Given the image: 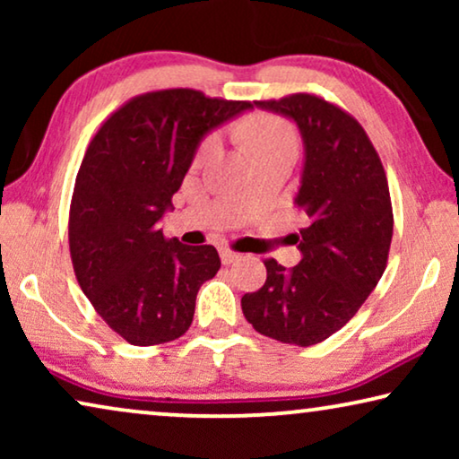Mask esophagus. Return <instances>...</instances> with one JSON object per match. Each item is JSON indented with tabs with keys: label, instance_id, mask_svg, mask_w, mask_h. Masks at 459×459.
<instances>
[{
	"label": "esophagus",
	"instance_id": "esophagus-1",
	"mask_svg": "<svg viewBox=\"0 0 459 459\" xmlns=\"http://www.w3.org/2000/svg\"><path fill=\"white\" fill-rule=\"evenodd\" d=\"M242 255H238V253H234V250L231 248H221V261H223V265H230V263H236L238 259H240Z\"/></svg>",
	"mask_w": 459,
	"mask_h": 459
}]
</instances>
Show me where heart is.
Masks as SVG:
<instances>
[{"mask_svg": "<svg viewBox=\"0 0 459 459\" xmlns=\"http://www.w3.org/2000/svg\"><path fill=\"white\" fill-rule=\"evenodd\" d=\"M242 137L247 146L253 150L255 159L275 152H297L299 140L297 131L286 121L284 117L278 115H255L242 125ZM219 146L217 134H209L200 140L196 152H194V162L204 165L206 160L215 154Z\"/></svg>", "mask_w": 459, "mask_h": 459, "instance_id": "heart-1", "label": "heart"}]
</instances>
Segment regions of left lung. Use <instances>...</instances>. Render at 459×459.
Returning a JSON list of instances; mask_svg holds the SVG:
<instances>
[{"label":"left lung","mask_w":459,"mask_h":459,"mask_svg":"<svg viewBox=\"0 0 459 459\" xmlns=\"http://www.w3.org/2000/svg\"><path fill=\"white\" fill-rule=\"evenodd\" d=\"M297 121L305 169L294 203L309 219L300 230L303 261L265 259L267 280L242 297L248 324L273 341L311 347L349 322L378 284L393 240L385 167L359 121L316 93L255 100Z\"/></svg>","instance_id":"1"}]
</instances>
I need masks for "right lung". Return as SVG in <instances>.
<instances>
[{
  "label": "right lung",
  "mask_w": 459,
  "mask_h": 459,
  "mask_svg": "<svg viewBox=\"0 0 459 459\" xmlns=\"http://www.w3.org/2000/svg\"><path fill=\"white\" fill-rule=\"evenodd\" d=\"M190 87L140 93L100 125L68 211L73 269L93 309L135 347L190 328L196 294L215 278V247H186L159 228L206 131L250 108Z\"/></svg>",
  "instance_id": "add662e5"
}]
</instances>
